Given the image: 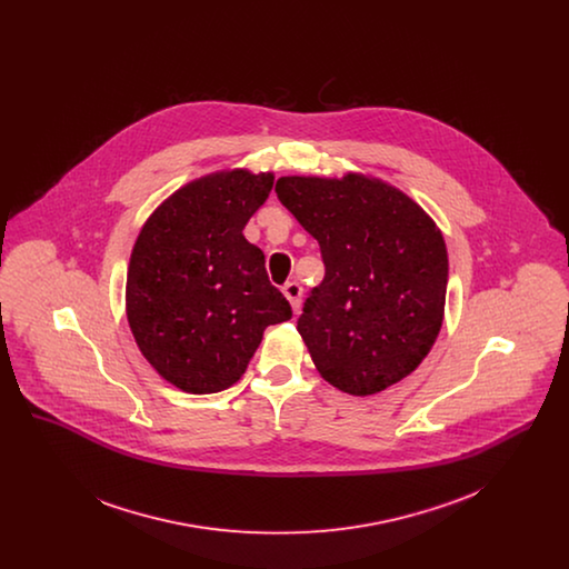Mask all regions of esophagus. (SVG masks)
Listing matches in <instances>:
<instances>
[{"instance_id": "esophagus-1", "label": "esophagus", "mask_w": 569, "mask_h": 569, "mask_svg": "<svg viewBox=\"0 0 569 569\" xmlns=\"http://www.w3.org/2000/svg\"><path fill=\"white\" fill-rule=\"evenodd\" d=\"M283 297L288 298L292 311L297 313L298 307H300V297H302V288L298 286L297 281H290L283 286Z\"/></svg>"}]
</instances>
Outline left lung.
<instances>
[{"instance_id": "1", "label": "left lung", "mask_w": 569, "mask_h": 569, "mask_svg": "<svg viewBox=\"0 0 569 569\" xmlns=\"http://www.w3.org/2000/svg\"><path fill=\"white\" fill-rule=\"evenodd\" d=\"M274 191L325 260L297 325L320 376L353 397L407 378L443 322L448 251L433 219L360 172L281 177Z\"/></svg>"}]
</instances>
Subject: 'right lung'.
Masks as SVG:
<instances>
[{
  "instance_id": "right-lung-1",
  "label": "right lung",
  "mask_w": 569,
  "mask_h": 569,
  "mask_svg": "<svg viewBox=\"0 0 569 569\" xmlns=\"http://www.w3.org/2000/svg\"><path fill=\"white\" fill-rule=\"evenodd\" d=\"M272 172L219 170L168 196L138 232L126 283L136 346L191 395L237 383L264 328L292 318L264 253L243 228L272 190Z\"/></svg>"
}]
</instances>
